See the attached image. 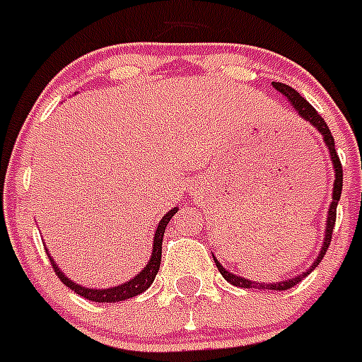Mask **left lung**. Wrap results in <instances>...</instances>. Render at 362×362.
Wrapping results in <instances>:
<instances>
[{"label": "left lung", "instance_id": "left-lung-1", "mask_svg": "<svg viewBox=\"0 0 362 362\" xmlns=\"http://www.w3.org/2000/svg\"><path fill=\"white\" fill-rule=\"evenodd\" d=\"M273 88L276 89V91L282 93L284 97L287 98V102L291 104L293 110L298 113V117H300V119H304L305 122H310V124L313 126V128L317 129L320 135H322L324 144H326V148H328V151H329V159H332L335 181H333L332 203H329V206H328V218H326V227H324L322 247H320L319 256H317L313 264L310 265V269L304 271L302 274H296V276H293V278H287V280H284V282H273V284H271V282L269 284H267V282H264V284L255 282V280H249V278H245V276H238V274H234V273H230L228 269H225L223 265L219 264L216 256H214V262H216V267L219 269V273L223 274L225 280L233 284V286L245 287V289H273V291H286V289H289V287H293V286H296L298 282H302V278L308 276V274H310L311 271H313L315 267L320 264V260H322L324 255H326V251H328L329 242H332L333 227H335L337 205H339V199H341L342 166H341V160H339V156H337V151H335V141H333V137H332V132H329L328 124L324 122L322 117L317 113V110H315V107L311 106L310 102L305 100L304 97H300V95H298V91H295V89L289 88V86L282 84V82H273Z\"/></svg>", "mask_w": 362, "mask_h": 362}]
</instances>
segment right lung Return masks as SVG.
I'll return each mask as SVG.
<instances>
[{"mask_svg":"<svg viewBox=\"0 0 362 362\" xmlns=\"http://www.w3.org/2000/svg\"><path fill=\"white\" fill-rule=\"evenodd\" d=\"M177 211H179L177 206H174L172 211L166 212V214L163 216V219H160L159 225H157V230H156V234H153V243H151V256H150V260H148L146 267H144L141 273L135 274L132 280H128V282H124V284H119V286H115V287H106V289H100V287H98L97 289V287H84V286H80V284L73 282L69 276H66V273H62V269L58 267V264L54 262V258L49 255L47 249H45V251H47L49 260H51L52 269H54L57 276L60 278L62 282L66 284L69 289H73L76 295L84 296V298H88V300H93V302L128 300V298H132V296H137V295H141V293L146 291L148 287L153 284V280H156V274L159 273L160 251H163V236H165L166 225L170 223L172 216H174Z\"/></svg>","mask_w":362,"mask_h":362,"instance_id":"add662e5","label":"right lung"}]
</instances>
